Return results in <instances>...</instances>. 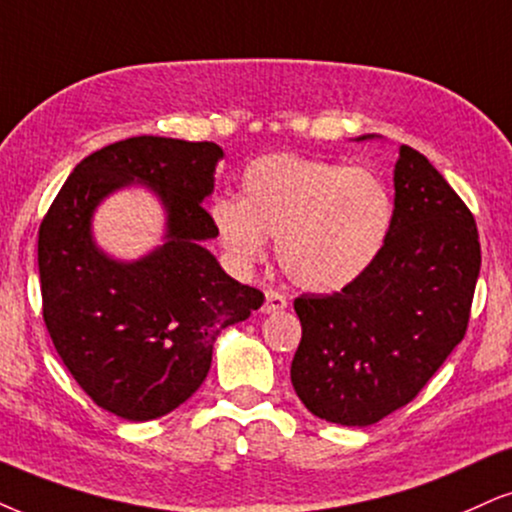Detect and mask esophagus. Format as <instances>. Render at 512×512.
<instances>
[{"label":"esophagus","instance_id":"obj_1","mask_svg":"<svg viewBox=\"0 0 512 512\" xmlns=\"http://www.w3.org/2000/svg\"><path fill=\"white\" fill-rule=\"evenodd\" d=\"M285 308H287V296L275 292V289H268L266 301H263L261 311L263 313H280V311H285Z\"/></svg>","mask_w":512,"mask_h":512}]
</instances>
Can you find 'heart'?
Here are the masks:
<instances>
[{"mask_svg":"<svg viewBox=\"0 0 512 512\" xmlns=\"http://www.w3.org/2000/svg\"><path fill=\"white\" fill-rule=\"evenodd\" d=\"M211 220L237 266L261 263L270 237L277 239L282 273L296 287L334 292L380 256L394 201L372 170L270 154L246 166L239 201L218 199Z\"/></svg>","mask_w":512,"mask_h":512,"instance_id":"b5f03b06","label":"heart"}]
</instances>
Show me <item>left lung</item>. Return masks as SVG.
I'll return each instance as SVG.
<instances>
[{"label": "left lung", "instance_id": "obj_1", "mask_svg": "<svg viewBox=\"0 0 512 512\" xmlns=\"http://www.w3.org/2000/svg\"><path fill=\"white\" fill-rule=\"evenodd\" d=\"M394 189V220L375 263L342 292L294 301L296 396L346 427L375 425L420 394L463 342L482 266L470 208L406 144Z\"/></svg>", "mask_w": 512, "mask_h": 512}]
</instances>
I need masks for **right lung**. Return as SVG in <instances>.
Wrapping results in <instances>:
<instances>
[{
	"label": "right lung",
	"mask_w": 512,
	"mask_h": 512,
	"mask_svg": "<svg viewBox=\"0 0 512 512\" xmlns=\"http://www.w3.org/2000/svg\"><path fill=\"white\" fill-rule=\"evenodd\" d=\"M223 149L213 142L130 137L82 159L37 239L42 315L63 365L99 408L161 418L201 387L213 342L263 304L201 246L216 237L204 199ZM149 186L167 211V242L137 262L106 257L91 237L96 206L116 188Z\"/></svg>",
	"instance_id": "add662e5"
}]
</instances>
